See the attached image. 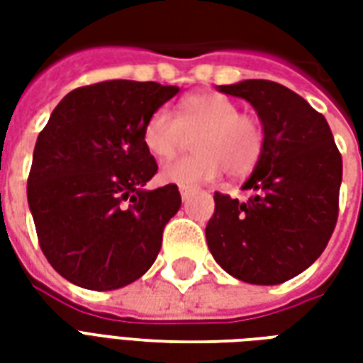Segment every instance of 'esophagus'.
<instances>
[{"instance_id":"esophagus-1","label":"esophagus","mask_w":363,"mask_h":363,"mask_svg":"<svg viewBox=\"0 0 363 363\" xmlns=\"http://www.w3.org/2000/svg\"><path fill=\"white\" fill-rule=\"evenodd\" d=\"M190 196V189H181V198L182 200H189Z\"/></svg>"}]
</instances>
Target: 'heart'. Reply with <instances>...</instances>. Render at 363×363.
I'll return each mask as SVG.
<instances>
[{
  "instance_id": "b5f03b06",
  "label": "heart",
  "mask_w": 363,
  "mask_h": 363,
  "mask_svg": "<svg viewBox=\"0 0 363 363\" xmlns=\"http://www.w3.org/2000/svg\"><path fill=\"white\" fill-rule=\"evenodd\" d=\"M196 155L174 159L159 171V179L181 189L216 181L223 169L231 177L252 173L264 153V128L252 114L221 93H196L182 99L173 116L157 108L145 120L143 145L155 159L173 157L189 135H196Z\"/></svg>"
}]
</instances>
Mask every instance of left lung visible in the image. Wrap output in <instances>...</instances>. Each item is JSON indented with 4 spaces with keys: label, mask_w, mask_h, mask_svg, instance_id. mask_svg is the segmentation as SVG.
Wrapping results in <instances>:
<instances>
[{
    "label": "left lung",
    "mask_w": 363,
    "mask_h": 363,
    "mask_svg": "<svg viewBox=\"0 0 363 363\" xmlns=\"http://www.w3.org/2000/svg\"><path fill=\"white\" fill-rule=\"evenodd\" d=\"M218 91L251 103L267 143L243 184L249 200L213 194L208 249L237 280L281 284L311 267L335 231L342 157L325 116L280 83L245 79Z\"/></svg>",
    "instance_id": "8db88e82"
}]
</instances>
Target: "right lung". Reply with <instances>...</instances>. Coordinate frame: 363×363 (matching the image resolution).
Listing matches in <instances>:
<instances>
[{"instance_id":"add662e5","label":"right lung","mask_w":363,"mask_h":363,"mask_svg":"<svg viewBox=\"0 0 363 363\" xmlns=\"http://www.w3.org/2000/svg\"><path fill=\"white\" fill-rule=\"evenodd\" d=\"M179 93L155 82L95 83L67 93L38 134L27 198L52 268L85 289L124 288L155 262L177 184L145 190L157 163L143 126Z\"/></svg>"}]
</instances>
